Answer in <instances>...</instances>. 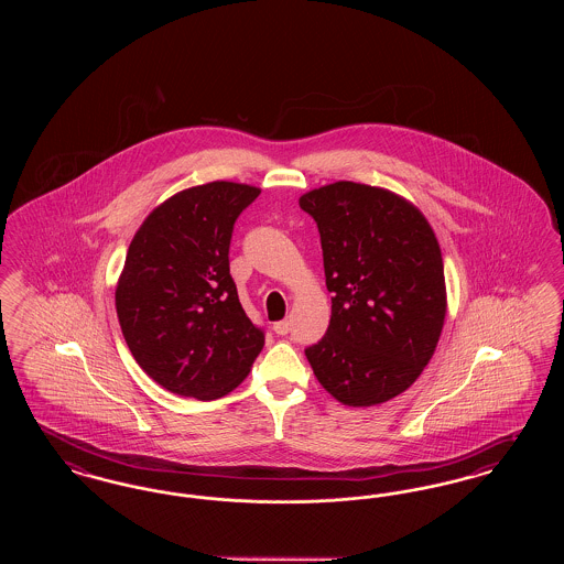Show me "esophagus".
<instances>
[{"mask_svg": "<svg viewBox=\"0 0 564 564\" xmlns=\"http://www.w3.org/2000/svg\"><path fill=\"white\" fill-rule=\"evenodd\" d=\"M272 329H274V334H279V336H285L288 332H290V322L288 319H283V322H276L272 325Z\"/></svg>", "mask_w": 564, "mask_h": 564, "instance_id": "obj_1", "label": "esophagus"}]
</instances>
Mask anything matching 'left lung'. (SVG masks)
<instances>
[{
  "label": "left lung",
  "mask_w": 564,
  "mask_h": 564,
  "mask_svg": "<svg viewBox=\"0 0 564 564\" xmlns=\"http://www.w3.org/2000/svg\"><path fill=\"white\" fill-rule=\"evenodd\" d=\"M322 235L332 319L304 350L323 389L366 408L425 370L446 319L440 242L419 207L391 189L334 182L300 196Z\"/></svg>",
  "instance_id": "8db88e82"
}]
</instances>
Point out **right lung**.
Returning a JSON list of instances; mask_svg holds the SVG:
<instances>
[{
    "label": "right lung",
    "mask_w": 564,
    "mask_h": 564,
    "mask_svg": "<svg viewBox=\"0 0 564 564\" xmlns=\"http://www.w3.org/2000/svg\"><path fill=\"white\" fill-rule=\"evenodd\" d=\"M260 188L212 182L182 189L143 219L116 285L122 336L141 370L171 393L217 400L264 347L230 276L237 217Z\"/></svg>",
    "instance_id": "1"
}]
</instances>
